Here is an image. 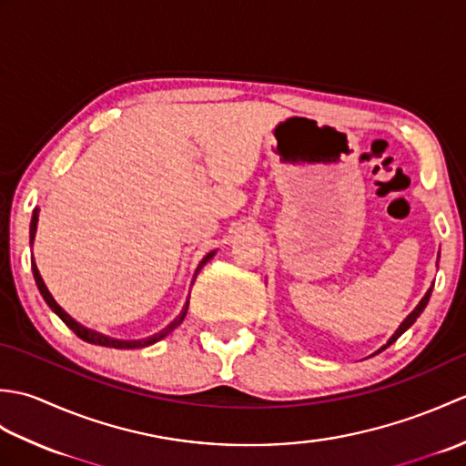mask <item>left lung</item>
I'll list each match as a JSON object with an SVG mask.
<instances>
[{"label": "left lung", "instance_id": "8db88e82", "mask_svg": "<svg viewBox=\"0 0 466 466\" xmlns=\"http://www.w3.org/2000/svg\"><path fill=\"white\" fill-rule=\"evenodd\" d=\"M431 294H432V286H431V289L427 290V294H424V296H422V299H420V302L417 304V309H414V310H412V312H410V314L407 316V319H404V320L400 322V326H399V329H397V330H394V334L390 336V339H389V340H386V344H382V346H380V349H379V350H376L374 354H379V352H382L384 349H389V346H390V344H392L394 340H397L400 334H404V332H407V330L410 329V326H412L414 322H417V319H419V316L422 314V310H424V309H427V304H429V300H431Z\"/></svg>", "mask_w": 466, "mask_h": 466}]
</instances>
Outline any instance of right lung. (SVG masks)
I'll return each instance as SVG.
<instances>
[{
	"label": "right lung",
	"instance_id": "right-lung-1",
	"mask_svg": "<svg viewBox=\"0 0 466 466\" xmlns=\"http://www.w3.org/2000/svg\"><path fill=\"white\" fill-rule=\"evenodd\" d=\"M37 220H39V208H35L34 210V214H32V222H29V244L34 246V240H35V230H37ZM214 254H216V250H212V252H208L204 258L200 260V264H198V268H196V272H194V276H192V284H194V280H196V276H198V272L202 270V266L208 262V260H212L214 258ZM32 272H34V279H35V284H37V290H39V294H42V299L46 300V304L49 306V309H52L59 319H62V322L67 326L69 330H74V334L76 336H80L82 340H86V342H90V344H97V346H107V349H120V350H130V349H146V346H150V344H156L157 340H162V339H166L167 334H170L177 324H182V320H184V316H186V312H187V302L190 300H186V304H184V309H182V312L176 316V319L166 326V329H162L160 332H156V334H152V336H147V339H137V340H122V339H112V336H107V334H104V332H97V330H92V329H87V326H84V324H80L77 322L76 319H72V316H69L62 306H59L56 300H54V296L49 294V290H47V286H46V282H44V279H42V274H39V270H37V266H35V260H34V254H32ZM187 299H190V296H187Z\"/></svg>",
	"mask_w": 466,
	"mask_h": 466
}]
</instances>
